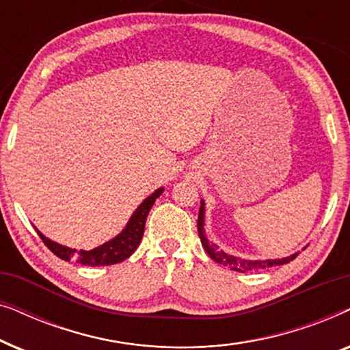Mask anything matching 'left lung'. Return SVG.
I'll list each match as a JSON object with an SVG mask.
<instances>
[{"instance_id": "1", "label": "left lung", "mask_w": 350, "mask_h": 350, "mask_svg": "<svg viewBox=\"0 0 350 350\" xmlns=\"http://www.w3.org/2000/svg\"><path fill=\"white\" fill-rule=\"evenodd\" d=\"M198 232L200 237V242H202L204 250L208 253V256L212 258L213 261L219 262V265L229 267V269L237 271V272H247V271H255V269H262V267H271V266H280L286 265V262L293 261L298 253L291 255L288 258H282V260H266V261H252V260H242V258H236L232 255H228L223 250L215 245V243L208 242V239L205 237V229H204V202H200L199 208V217H198Z\"/></svg>"}]
</instances>
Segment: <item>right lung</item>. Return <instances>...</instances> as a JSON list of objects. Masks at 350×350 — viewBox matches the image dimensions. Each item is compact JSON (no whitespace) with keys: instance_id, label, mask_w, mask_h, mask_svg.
Instances as JSON below:
<instances>
[{"instance_id":"right-lung-1","label":"right lung","mask_w":350,"mask_h":350,"mask_svg":"<svg viewBox=\"0 0 350 350\" xmlns=\"http://www.w3.org/2000/svg\"><path fill=\"white\" fill-rule=\"evenodd\" d=\"M162 191L164 189L159 188L157 191H154L150 198H146L145 200H143V202L140 204V207L133 212L132 218L129 219L127 226L124 228V231L119 234L118 237L111 239V241L103 243V245L94 248V250L76 252L75 248L59 245L57 242L49 241V239L42 236L40 231H36V232H38V236L41 237V241L44 242V245L49 248V250L54 253L55 256H59L60 260H65V261L73 260L84 266L116 265V262L127 260V258L137 250V247L140 245L143 232H145L146 217H148V213H150L154 200L162 194Z\"/></svg>"}]
</instances>
